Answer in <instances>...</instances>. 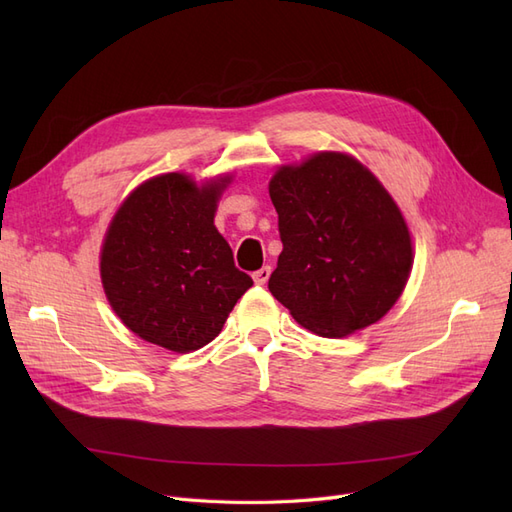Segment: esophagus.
<instances>
[{"label": "esophagus", "mask_w": 512, "mask_h": 512, "mask_svg": "<svg viewBox=\"0 0 512 512\" xmlns=\"http://www.w3.org/2000/svg\"><path fill=\"white\" fill-rule=\"evenodd\" d=\"M252 277H254V282H256L258 286H265V284L269 282V277H271V267H262V269L254 271Z\"/></svg>", "instance_id": "obj_1"}]
</instances>
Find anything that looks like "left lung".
Masks as SVG:
<instances>
[{
    "label": "left lung",
    "mask_w": 512,
    "mask_h": 512,
    "mask_svg": "<svg viewBox=\"0 0 512 512\" xmlns=\"http://www.w3.org/2000/svg\"><path fill=\"white\" fill-rule=\"evenodd\" d=\"M269 196L284 250L269 290L301 327L346 337L391 312L414 262L408 222L371 170L344 151L277 166Z\"/></svg>",
    "instance_id": "left-lung-1"
}]
</instances>
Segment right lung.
Segmentation results:
<instances>
[{"label": "right lung", "mask_w": 512, "mask_h": 512, "mask_svg": "<svg viewBox=\"0 0 512 512\" xmlns=\"http://www.w3.org/2000/svg\"><path fill=\"white\" fill-rule=\"evenodd\" d=\"M232 179L156 175L123 198L108 224L100 250L106 301L145 342L177 354L207 346L252 288L213 224Z\"/></svg>", "instance_id": "add662e5"}]
</instances>
